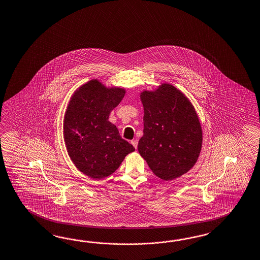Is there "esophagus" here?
<instances>
[{"mask_svg":"<svg viewBox=\"0 0 260 260\" xmlns=\"http://www.w3.org/2000/svg\"><path fill=\"white\" fill-rule=\"evenodd\" d=\"M138 143H139V140H131V144H132L136 149L138 148Z\"/></svg>","mask_w":260,"mask_h":260,"instance_id":"34e87169","label":"esophagus"}]
</instances>
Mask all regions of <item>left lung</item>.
<instances>
[{"instance_id":"obj_1","label":"left lung","mask_w":260,"mask_h":260,"mask_svg":"<svg viewBox=\"0 0 260 260\" xmlns=\"http://www.w3.org/2000/svg\"><path fill=\"white\" fill-rule=\"evenodd\" d=\"M143 136L138 150L156 176L165 181L188 172L199 157L203 134L191 103L176 87L163 84L143 91Z\"/></svg>"}]
</instances>
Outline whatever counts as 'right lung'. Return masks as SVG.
Here are the masks:
<instances>
[{
    "mask_svg": "<svg viewBox=\"0 0 260 260\" xmlns=\"http://www.w3.org/2000/svg\"><path fill=\"white\" fill-rule=\"evenodd\" d=\"M125 90L107 88L91 80L74 92L64 118V140L76 168L93 179H103L120 167L132 144L121 139L118 128L108 121Z\"/></svg>",
    "mask_w": 260,
    "mask_h": 260,
    "instance_id": "add662e5",
    "label": "right lung"
}]
</instances>
